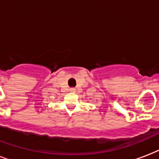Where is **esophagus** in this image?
Returning a JSON list of instances; mask_svg holds the SVG:
<instances>
[{
	"label": "esophagus",
	"instance_id": "obj_1",
	"mask_svg": "<svg viewBox=\"0 0 159 159\" xmlns=\"http://www.w3.org/2000/svg\"><path fill=\"white\" fill-rule=\"evenodd\" d=\"M70 92H75V89H73V88H71L70 89Z\"/></svg>",
	"mask_w": 159,
	"mask_h": 159
}]
</instances>
